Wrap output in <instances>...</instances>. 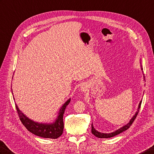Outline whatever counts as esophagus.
<instances>
[{
    "label": "esophagus",
    "instance_id": "obj_1",
    "mask_svg": "<svg viewBox=\"0 0 154 154\" xmlns=\"http://www.w3.org/2000/svg\"><path fill=\"white\" fill-rule=\"evenodd\" d=\"M81 89H82V91H87V86H86L85 85H82L81 87Z\"/></svg>",
    "mask_w": 154,
    "mask_h": 154
}]
</instances>
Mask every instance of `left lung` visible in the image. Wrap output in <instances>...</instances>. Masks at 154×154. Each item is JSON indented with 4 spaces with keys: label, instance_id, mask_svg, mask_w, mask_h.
Returning a JSON list of instances; mask_svg holds the SVG:
<instances>
[{
    "label": "left lung",
    "instance_id": "8db88e82",
    "mask_svg": "<svg viewBox=\"0 0 154 154\" xmlns=\"http://www.w3.org/2000/svg\"><path fill=\"white\" fill-rule=\"evenodd\" d=\"M141 69L143 70V69H142V68H141ZM141 103H142V100L140 101V103H139V105H138V110H137V112L135 113V114H134V116H133V117L131 118L130 122L128 123H127V125H124L123 127H121L120 129L116 130V131H114V132H112V133H100V132H99V131H96L95 129V128H94V127H93V124H91V133H92V134H93L95 137H98V138H107L113 137H114L116 135H117V134H119V133L123 132V131H126L127 129H128L129 127H131V125H132V123L134 121V119H135V118H137V114L138 113V111H139V108H140V106H141Z\"/></svg>",
    "mask_w": 154,
    "mask_h": 154
}]
</instances>
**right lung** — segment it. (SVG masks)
Listing matches in <instances>:
<instances>
[{"mask_svg":"<svg viewBox=\"0 0 154 154\" xmlns=\"http://www.w3.org/2000/svg\"><path fill=\"white\" fill-rule=\"evenodd\" d=\"M70 102V99H69L62 106L59 110V116L56 119L55 122L53 123H39L38 122H35L31 119H29L27 117H26L25 115L22 113L19 109L17 104H16V107L20 119L29 131L40 137L55 139V138H59L63 134V128H64L63 114H64L66 106L68 105Z\"/></svg>","mask_w":154,"mask_h":154,"instance_id":"right-lung-1","label":"right lung"}]
</instances>
